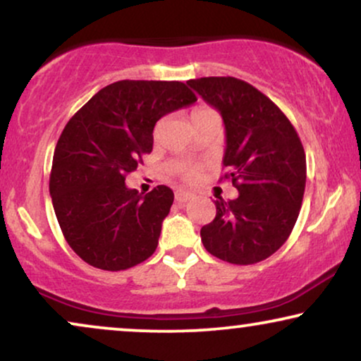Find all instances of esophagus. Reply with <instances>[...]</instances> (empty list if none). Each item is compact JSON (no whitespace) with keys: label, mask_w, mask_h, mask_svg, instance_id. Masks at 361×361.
I'll use <instances>...</instances> for the list:
<instances>
[{"label":"esophagus","mask_w":361,"mask_h":361,"mask_svg":"<svg viewBox=\"0 0 361 361\" xmlns=\"http://www.w3.org/2000/svg\"><path fill=\"white\" fill-rule=\"evenodd\" d=\"M192 199V194L190 192H185V190H177L176 192V200L179 202V204H182V202H187Z\"/></svg>","instance_id":"34e87169"}]
</instances>
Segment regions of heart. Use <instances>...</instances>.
<instances>
[{"instance_id": "1", "label": "heart", "mask_w": 361, "mask_h": 361, "mask_svg": "<svg viewBox=\"0 0 361 361\" xmlns=\"http://www.w3.org/2000/svg\"><path fill=\"white\" fill-rule=\"evenodd\" d=\"M210 111H214V110H212V108H209V106H197L195 110L192 111V118L199 116V115H204V113H210ZM180 177L184 180H187V182L195 180L197 177H199V167H195V166L184 167V169L180 171Z\"/></svg>"}]
</instances>
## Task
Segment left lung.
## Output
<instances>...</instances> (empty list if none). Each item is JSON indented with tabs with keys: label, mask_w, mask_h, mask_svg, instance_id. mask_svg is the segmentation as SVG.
<instances>
[{
	"label": "left lung",
	"mask_w": 361,
	"mask_h": 361,
	"mask_svg": "<svg viewBox=\"0 0 361 361\" xmlns=\"http://www.w3.org/2000/svg\"><path fill=\"white\" fill-rule=\"evenodd\" d=\"M187 83L224 118L226 172L220 180L240 192L235 200H215L202 243L226 263H259L286 243L299 216L307 174L302 142L279 106L248 82L204 77Z\"/></svg>",
	"instance_id": "8db88e82"
}]
</instances>
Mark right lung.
<instances>
[{
    "label": "right lung",
    "instance_id": "right-lung-1",
    "mask_svg": "<svg viewBox=\"0 0 361 361\" xmlns=\"http://www.w3.org/2000/svg\"><path fill=\"white\" fill-rule=\"evenodd\" d=\"M197 102L182 82L120 80L93 95L63 128L49 192L63 238L93 268L121 271L154 253L174 192L146 195L125 179L152 151V130L167 113Z\"/></svg>",
    "mask_w": 361,
    "mask_h": 361
}]
</instances>
